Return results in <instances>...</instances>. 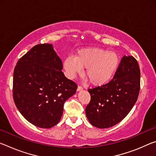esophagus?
Returning a JSON list of instances; mask_svg holds the SVG:
<instances>
[{
    "mask_svg": "<svg viewBox=\"0 0 156 156\" xmlns=\"http://www.w3.org/2000/svg\"><path fill=\"white\" fill-rule=\"evenodd\" d=\"M83 89V88L82 87L80 86H78V88H77V91H82Z\"/></svg>",
    "mask_w": 156,
    "mask_h": 156,
    "instance_id": "34e87169",
    "label": "esophagus"
}]
</instances>
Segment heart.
Segmentation results:
<instances>
[{
    "label": "heart",
    "instance_id": "b5f03b06",
    "mask_svg": "<svg viewBox=\"0 0 156 156\" xmlns=\"http://www.w3.org/2000/svg\"><path fill=\"white\" fill-rule=\"evenodd\" d=\"M120 59L117 53L99 47H89L78 51L74 58L67 57L63 62L65 75L73 79L80 74L82 69L84 76L92 85L99 87L111 80L118 70Z\"/></svg>",
    "mask_w": 156,
    "mask_h": 156
}]
</instances>
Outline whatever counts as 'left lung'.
<instances>
[{
  "instance_id": "8db88e82",
  "label": "left lung",
  "mask_w": 156,
  "mask_h": 156,
  "mask_svg": "<svg viewBox=\"0 0 156 156\" xmlns=\"http://www.w3.org/2000/svg\"><path fill=\"white\" fill-rule=\"evenodd\" d=\"M140 86V71L137 60L124 56L109 83L89 89L91 100L85 109L92 125L100 129L114 126L123 120L136 104Z\"/></svg>"
}]
</instances>
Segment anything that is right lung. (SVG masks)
<instances>
[{
  "label": "right lung",
  "instance_id": "right-lung-1",
  "mask_svg": "<svg viewBox=\"0 0 156 156\" xmlns=\"http://www.w3.org/2000/svg\"><path fill=\"white\" fill-rule=\"evenodd\" d=\"M62 60L51 44L32 47L18 60L13 78L16 106L28 122L51 128L60 120L65 102L77 85L62 72Z\"/></svg>",
  "mask_w": 156,
  "mask_h": 156
}]
</instances>
